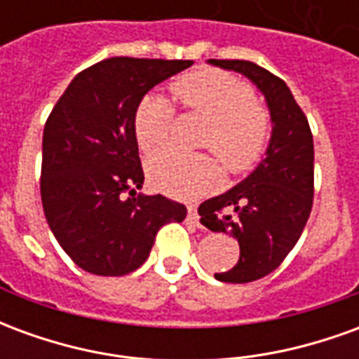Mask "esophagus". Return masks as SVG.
<instances>
[{
    "label": "esophagus",
    "instance_id": "esophagus-1",
    "mask_svg": "<svg viewBox=\"0 0 359 359\" xmlns=\"http://www.w3.org/2000/svg\"><path fill=\"white\" fill-rule=\"evenodd\" d=\"M187 219L190 221V223H194V225L200 226V215H198V210H196L194 205H188Z\"/></svg>",
    "mask_w": 359,
    "mask_h": 359
}]
</instances>
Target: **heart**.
<instances>
[{"label": "heart", "mask_w": 359, "mask_h": 359, "mask_svg": "<svg viewBox=\"0 0 359 359\" xmlns=\"http://www.w3.org/2000/svg\"><path fill=\"white\" fill-rule=\"evenodd\" d=\"M172 94L210 118L202 144L213 149L226 171L242 172L257 163L267 148L271 121L267 111L252 97L246 82L233 74L202 69L180 76ZM172 109L165 95H144L134 111V136L144 151L163 146L171 133ZM149 182L175 198H198L217 184L219 167L205 154L161 149L146 161Z\"/></svg>", "instance_id": "obj_1"}]
</instances>
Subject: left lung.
I'll list each match as a JSON object with an SVG mask.
<instances>
[{"mask_svg":"<svg viewBox=\"0 0 359 359\" xmlns=\"http://www.w3.org/2000/svg\"><path fill=\"white\" fill-rule=\"evenodd\" d=\"M211 65L244 74L265 95L271 140L254 171L225 194L198 208L202 225L234 236L241 259L215 273L223 283H250L269 275L296 246L313 203V136L285 81L241 59H210Z\"/></svg>","mask_w":359,"mask_h":359,"instance_id":"8db88e82","label":"left lung"}]
</instances>
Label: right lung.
<instances>
[{"instance_id":"right-lung-1","label":"right lung","mask_w":359,"mask_h":359,"mask_svg":"<svg viewBox=\"0 0 359 359\" xmlns=\"http://www.w3.org/2000/svg\"><path fill=\"white\" fill-rule=\"evenodd\" d=\"M192 61L111 57L73 79L42 140V205L59 246L81 269L121 277L149 256L157 231L187 208L144 184L134 111L149 90ZM129 196H126V192Z\"/></svg>"}]
</instances>
